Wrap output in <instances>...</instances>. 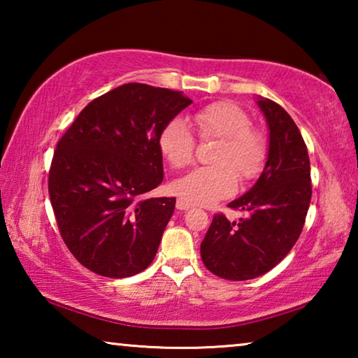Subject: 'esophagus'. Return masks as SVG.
Returning <instances> with one entry per match:
<instances>
[{"label": "esophagus", "instance_id": "esophagus-1", "mask_svg": "<svg viewBox=\"0 0 358 358\" xmlns=\"http://www.w3.org/2000/svg\"><path fill=\"white\" fill-rule=\"evenodd\" d=\"M191 207H192V203L186 202L185 199H178V201H177V208H178V210H181V211H185V210H189Z\"/></svg>", "mask_w": 358, "mask_h": 358}]
</instances>
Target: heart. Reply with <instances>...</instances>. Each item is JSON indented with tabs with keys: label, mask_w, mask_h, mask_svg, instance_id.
Here are the masks:
<instances>
[{
	"label": "heart",
	"mask_w": 358,
	"mask_h": 358,
	"mask_svg": "<svg viewBox=\"0 0 358 358\" xmlns=\"http://www.w3.org/2000/svg\"><path fill=\"white\" fill-rule=\"evenodd\" d=\"M192 121L205 138H220L211 162L175 181L173 189L189 203L211 205L232 196L238 178L252 180L262 171L266 143L251 120L232 102H213L194 112ZM157 145L162 156L175 169L187 167L194 161V136L181 118H172L162 128Z\"/></svg>",
	"instance_id": "b5f03b06"
}]
</instances>
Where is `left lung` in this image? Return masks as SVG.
Returning <instances> with one entry per match:
<instances>
[{"instance_id":"8db88e82","label":"left lung","mask_w":358,"mask_h":358,"mask_svg":"<svg viewBox=\"0 0 358 358\" xmlns=\"http://www.w3.org/2000/svg\"><path fill=\"white\" fill-rule=\"evenodd\" d=\"M268 126L264 171L243 196L229 203L246 217L215 215L201 245L211 273L230 281L252 280L278 265L299 240L311 202V166L305 141L290 115L257 96Z\"/></svg>"}]
</instances>
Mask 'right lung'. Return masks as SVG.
Segmentation results:
<instances>
[{"instance_id": "add662e5", "label": "right lung", "mask_w": 358, "mask_h": 358, "mask_svg": "<svg viewBox=\"0 0 358 358\" xmlns=\"http://www.w3.org/2000/svg\"><path fill=\"white\" fill-rule=\"evenodd\" d=\"M191 102L124 83L90 102L59 138L48 194L66 246L88 270L128 278L153 262L175 197L142 196L164 178L162 128Z\"/></svg>"}]
</instances>
